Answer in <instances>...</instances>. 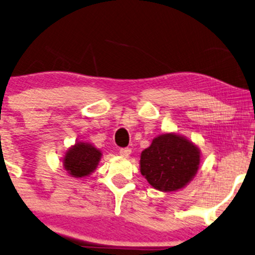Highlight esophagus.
<instances>
[{
	"label": "esophagus",
	"instance_id": "34e87169",
	"mask_svg": "<svg viewBox=\"0 0 255 255\" xmlns=\"http://www.w3.org/2000/svg\"><path fill=\"white\" fill-rule=\"evenodd\" d=\"M131 153L130 148H121L120 149V155L122 156H128Z\"/></svg>",
	"mask_w": 255,
	"mask_h": 255
}]
</instances>
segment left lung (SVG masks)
<instances>
[{
  "label": "left lung",
  "instance_id": "1",
  "mask_svg": "<svg viewBox=\"0 0 255 255\" xmlns=\"http://www.w3.org/2000/svg\"><path fill=\"white\" fill-rule=\"evenodd\" d=\"M199 165V148L175 133L156 136L140 157L141 174L151 187L161 192H175L188 185Z\"/></svg>",
  "mask_w": 255,
  "mask_h": 255
}]
</instances>
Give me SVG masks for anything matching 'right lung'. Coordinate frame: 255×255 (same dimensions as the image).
Here are the masks:
<instances>
[{"label": "right lung", "mask_w": 255, "mask_h": 255, "mask_svg": "<svg viewBox=\"0 0 255 255\" xmlns=\"http://www.w3.org/2000/svg\"><path fill=\"white\" fill-rule=\"evenodd\" d=\"M101 156V150L92 143L76 142L66 151L63 167L73 178H85L96 169Z\"/></svg>", "instance_id": "add662e5"}]
</instances>
